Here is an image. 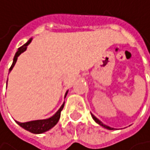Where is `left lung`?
I'll return each mask as SVG.
<instances>
[{"label":"left lung","instance_id":"left-lung-1","mask_svg":"<svg viewBox=\"0 0 150 150\" xmlns=\"http://www.w3.org/2000/svg\"><path fill=\"white\" fill-rule=\"evenodd\" d=\"M92 117H93V120H95V122H97L98 124H100L101 126H103V127H104V128H106V129H112L111 127H109V126H106V125H104V124H103V123H102V122H100V120H98V119H97V118H96L95 116H93V115H92Z\"/></svg>","mask_w":150,"mask_h":150}]
</instances>
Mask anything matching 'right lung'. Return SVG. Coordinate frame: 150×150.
<instances>
[{"instance_id": "1", "label": "right lung", "mask_w": 150, "mask_h": 150, "mask_svg": "<svg viewBox=\"0 0 150 150\" xmlns=\"http://www.w3.org/2000/svg\"><path fill=\"white\" fill-rule=\"evenodd\" d=\"M31 42V39H30L28 41L24 44L22 47H19L18 51L16 52L15 56H14V58H13V63L11 67H10V71L12 69V67H14L15 63L18 59V57L24 51L27 49V46ZM67 94V92L66 93V96ZM65 104V103H64ZM64 104H63L59 110L57 112V113L55 115H53L51 118L49 119H47V120H32V122H17L21 127H22L23 129H25L26 130L31 132V133H35V134H38V133H43L45 131H47L48 129H50L51 128H53L59 120V118H60V114H61V111L63 110V108H64Z\"/></svg>"}]
</instances>
